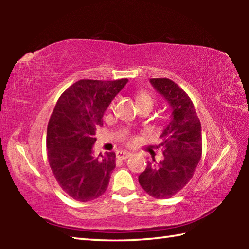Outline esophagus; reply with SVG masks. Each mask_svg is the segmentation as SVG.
<instances>
[{"label": "esophagus", "mask_w": 249, "mask_h": 249, "mask_svg": "<svg viewBox=\"0 0 249 249\" xmlns=\"http://www.w3.org/2000/svg\"><path fill=\"white\" fill-rule=\"evenodd\" d=\"M130 155L132 154H130L129 151H126V150H117L116 151V157L119 159L125 160V159H127Z\"/></svg>", "instance_id": "esophagus-1"}]
</instances>
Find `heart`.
I'll use <instances>...</instances> for the list:
<instances>
[{
    "instance_id": "heart-1",
    "label": "heart",
    "mask_w": 249,
    "mask_h": 249,
    "mask_svg": "<svg viewBox=\"0 0 249 249\" xmlns=\"http://www.w3.org/2000/svg\"><path fill=\"white\" fill-rule=\"evenodd\" d=\"M137 103H154V99L151 98V95L147 94V93H141L140 95H138L137 98ZM114 107V102H112L111 105H109V107Z\"/></svg>"
}]
</instances>
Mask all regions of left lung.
Instances as JSON below:
<instances>
[{"label": "left lung", "mask_w": 249, "mask_h": 249, "mask_svg": "<svg viewBox=\"0 0 249 249\" xmlns=\"http://www.w3.org/2000/svg\"><path fill=\"white\" fill-rule=\"evenodd\" d=\"M149 82L165 99L171 114L160 134L163 159L148 162L138 181L149 196L169 199L190 181L200 161L201 123L192 101L178 84L169 79H150Z\"/></svg>", "instance_id": "left-lung-1"}]
</instances>
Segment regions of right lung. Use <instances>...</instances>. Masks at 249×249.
I'll return each instance as SVG.
<instances>
[{
  "instance_id": "1",
  "label": "right lung",
  "mask_w": 249,
  "mask_h": 249,
  "mask_svg": "<svg viewBox=\"0 0 249 249\" xmlns=\"http://www.w3.org/2000/svg\"><path fill=\"white\" fill-rule=\"evenodd\" d=\"M128 82L80 80L58 102L47 127L49 165L62 190L79 202L96 199L107 191L115 168V153L95 157V130L103 114Z\"/></svg>"
}]
</instances>
